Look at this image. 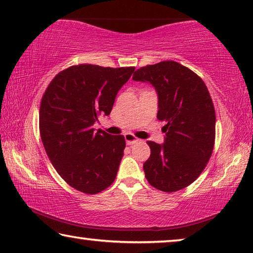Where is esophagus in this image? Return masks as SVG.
I'll use <instances>...</instances> for the list:
<instances>
[{
  "mask_svg": "<svg viewBox=\"0 0 253 253\" xmlns=\"http://www.w3.org/2000/svg\"><path fill=\"white\" fill-rule=\"evenodd\" d=\"M125 139H126L127 145H131V144H134V143L139 141V139L135 137L133 134H125Z\"/></svg>",
  "mask_w": 253,
  "mask_h": 253,
  "instance_id": "obj_1",
  "label": "esophagus"
}]
</instances>
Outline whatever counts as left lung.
<instances>
[{"label":"left lung","instance_id":"left-lung-1","mask_svg":"<svg viewBox=\"0 0 253 253\" xmlns=\"http://www.w3.org/2000/svg\"><path fill=\"white\" fill-rule=\"evenodd\" d=\"M133 79L156 88L157 118L166 122L164 144L146 142V179L168 193L182 190L201 175L213 150L216 114L209 90L197 74L171 60L139 68Z\"/></svg>","mask_w":253,"mask_h":253}]
</instances>
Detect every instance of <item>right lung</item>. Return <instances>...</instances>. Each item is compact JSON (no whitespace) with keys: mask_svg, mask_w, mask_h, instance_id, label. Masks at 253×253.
Masks as SVG:
<instances>
[{"mask_svg":"<svg viewBox=\"0 0 253 253\" xmlns=\"http://www.w3.org/2000/svg\"><path fill=\"white\" fill-rule=\"evenodd\" d=\"M134 67L71 66L52 79L40 108V133L48 159L71 187L96 194L114 183L126 146L123 135L94 131L109 116Z\"/></svg>","mask_w":253,"mask_h":253,"instance_id":"obj_1","label":"right lung"}]
</instances>
